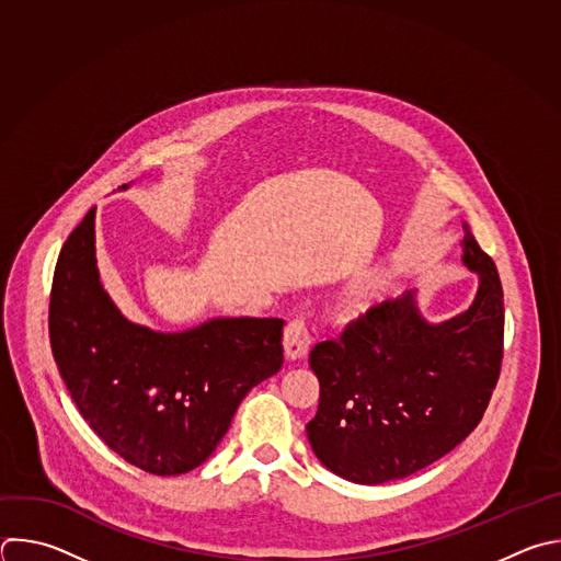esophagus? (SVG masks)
<instances>
[{"label":"esophagus","instance_id":"esophagus-1","mask_svg":"<svg viewBox=\"0 0 561 561\" xmlns=\"http://www.w3.org/2000/svg\"><path fill=\"white\" fill-rule=\"evenodd\" d=\"M310 330H308V323L304 317H297L293 321H288L286 330H284V350H286V356L288 358H301L308 347H310Z\"/></svg>","mask_w":561,"mask_h":561}]
</instances>
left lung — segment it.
<instances>
[{"mask_svg": "<svg viewBox=\"0 0 561 561\" xmlns=\"http://www.w3.org/2000/svg\"><path fill=\"white\" fill-rule=\"evenodd\" d=\"M462 262L480 275L467 312L432 325L410 290L369 306L310 350L319 408L306 432L336 476L358 484L412 476L482 421L502 367L504 295L469 231Z\"/></svg>", "mask_w": 561, "mask_h": 561, "instance_id": "obj_1", "label": "left lung"}]
</instances>
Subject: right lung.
<instances>
[{
  "label": "right lung",
  "instance_id": "obj_1",
  "mask_svg": "<svg viewBox=\"0 0 561 561\" xmlns=\"http://www.w3.org/2000/svg\"><path fill=\"white\" fill-rule=\"evenodd\" d=\"M94 209L68 236L50 290V345L92 432L153 476L201 467L242 399L284 363V319H214L162 334L127 321L99 282Z\"/></svg>",
  "mask_w": 561,
  "mask_h": 561
}]
</instances>
